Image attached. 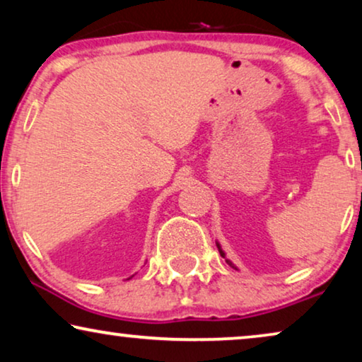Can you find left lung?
I'll return each instance as SVG.
<instances>
[{"label":"left lung","instance_id":"left-lung-1","mask_svg":"<svg viewBox=\"0 0 362 362\" xmlns=\"http://www.w3.org/2000/svg\"><path fill=\"white\" fill-rule=\"evenodd\" d=\"M217 247H219V244H217ZM219 252H221V255H222V257H224V252H222V250H221V247H219ZM226 262H227V264H229V265H232L229 260H226Z\"/></svg>","mask_w":362,"mask_h":362}]
</instances>
